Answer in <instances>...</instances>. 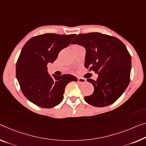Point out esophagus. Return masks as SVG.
Listing matches in <instances>:
<instances>
[{"mask_svg":"<svg viewBox=\"0 0 146 146\" xmlns=\"http://www.w3.org/2000/svg\"><path fill=\"white\" fill-rule=\"evenodd\" d=\"M78 82L80 84H84L86 82V80L83 78H78Z\"/></svg>","mask_w":146,"mask_h":146,"instance_id":"34e87169","label":"esophagus"}]
</instances>
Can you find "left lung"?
I'll return each mask as SVG.
<instances>
[{"label":"left lung","instance_id":"8db88e82","mask_svg":"<svg viewBox=\"0 0 146 146\" xmlns=\"http://www.w3.org/2000/svg\"><path fill=\"white\" fill-rule=\"evenodd\" d=\"M71 44L86 48L84 66L98 74L96 80H87L94 92L85 100L95 107L115 102L130 83L131 57L125 45L117 38L100 33L78 35Z\"/></svg>","mask_w":146,"mask_h":146}]
</instances>
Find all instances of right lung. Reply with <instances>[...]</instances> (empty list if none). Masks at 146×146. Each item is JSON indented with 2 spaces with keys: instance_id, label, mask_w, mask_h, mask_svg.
Segmentation results:
<instances>
[{
  "instance_id": "obj_1",
  "label": "right lung",
  "mask_w": 146,
  "mask_h": 146,
  "mask_svg": "<svg viewBox=\"0 0 146 146\" xmlns=\"http://www.w3.org/2000/svg\"><path fill=\"white\" fill-rule=\"evenodd\" d=\"M75 36L46 33L31 38L24 45L15 72L22 93L29 101L43 108H51L61 102L66 85L77 82V78L70 74L51 76L47 67Z\"/></svg>"
}]
</instances>
